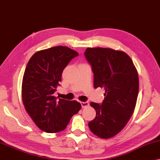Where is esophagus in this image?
Returning a JSON list of instances; mask_svg holds the SVG:
<instances>
[{"instance_id":"34e87169","label":"esophagus","mask_w":160,"mask_h":160,"mask_svg":"<svg viewBox=\"0 0 160 160\" xmlns=\"http://www.w3.org/2000/svg\"><path fill=\"white\" fill-rule=\"evenodd\" d=\"M81 104H82V108H87L89 106V103L88 102H81Z\"/></svg>"}]
</instances>
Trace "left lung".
I'll use <instances>...</instances> for the list:
<instances>
[{
    "label": "left lung",
    "instance_id": "1",
    "mask_svg": "<svg viewBox=\"0 0 160 160\" xmlns=\"http://www.w3.org/2000/svg\"><path fill=\"white\" fill-rule=\"evenodd\" d=\"M85 57L92 66L94 87L104 88L102 105L92 102L96 117L88 127L96 136L110 139L124 128L136 107L139 77L131 58L110 48H87Z\"/></svg>",
    "mask_w": 160,
    "mask_h": 160
}]
</instances>
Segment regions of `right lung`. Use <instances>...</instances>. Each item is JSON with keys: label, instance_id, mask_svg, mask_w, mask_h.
<instances>
[{"label": "right lung", "instance_id": "1", "mask_svg": "<svg viewBox=\"0 0 160 160\" xmlns=\"http://www.w3.org/2000/svg\"><path fill=\"white\" fill-rule=\"evenodd\" d=\"M78 55L67 46H58L37 51L28 61L22 82V101L27 113L43 132L64 130L82 108L77 101H58L53 95L63 69Z\"/></svg>", "mask_w": 160, "mask_h": 160}]
</instances>
